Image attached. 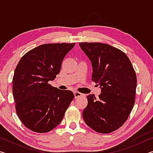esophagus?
Wrapping results in <instances>:
<instances>
[{
	"instance_id": "34e87169",
	"label": "esophagus",
	"mask_w": 153,
	"mask_h": 153,
	"mask_svg": "<svg viewBox=\"0 0 153 153\" xmlns=\"http://www.w3.org/2000/svg\"><path fill=\"white\" fill-rule=\"evenodd\" d=\"M83 96V94H82V93H80L79 92L77 91H76L74 92V97H75V98H77L79 97H81Z\"/></svg>"
}]
</instances>
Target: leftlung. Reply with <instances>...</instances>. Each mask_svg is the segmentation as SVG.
<instances>
[{
  "instance_id": "8db88e82",
  "label": "left lung",
  "mask_w": 153,
  "mask_h": 153,
  "mask_svg": "<svg viewBox=\"0 0 153 153\" xmlns=\"http://www.w3.org/2000/svg\"><path fill=\"white\" fill-rule=\"evenodd\" d=\"M92 66V80L101 93L87 96L83 119L94 131L108 134L128 120L135 103L137 78L130 60L120 49L104 43L79 42Z\"/></svg>"
}]
</instances>
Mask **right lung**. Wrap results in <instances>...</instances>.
<instances>
[{"label": "right lung", "instance_id": "add662e5", "mask_svg": "<svg viewBox=\"0 0 153 153\" xmlns=\"http://www.w3.org/2000/svg\"><path fill=\"white\" fill-rule=\"evenodd\" d=\"M76 43L45 44L21 58L13 77L15 110L30 130L46 133L61 123L73 100L71 90H61L49 81L59 74L63 59Z\"/></svg>", "mask_w": 153, "mask_h": 153}]
</instances>
